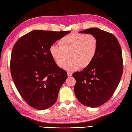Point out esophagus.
Wrapping results in <instances>:
<instances>
[{"label": "esophagus", "mask_w": 132, "mask_h": 132, "mask_svg": "<svg viewBox=\"0 0 132 132\" xmlns=\"http://www.w3.org/2000/svg\"><path fill=\"white\" fill-rule=\"evenodd\" d=\"M72 73L71 72H69V71L68 72V77H71V75H72Z\"/></svg>", "instance_id": "obj_1"}]
</instances>
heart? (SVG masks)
<instances>
[{"mask_svg":"<svg viewBox=\"0 0 132 132\" xmlns=\"http://www.w3.org/2000/svg\"><path fill=\"white\" fill-rule=\"evenodd\" d=\"M59 45L53 44L50 46V55L57 65L74 71L90 65L97 54L99 42L94 35L75 32L64 36L59 41ZM68 54L71 59L64 64Z\"/></svg>","mask_w":132,"mask_h":132,"instance_id":"heart-1","label":"heart"}]
</instances>
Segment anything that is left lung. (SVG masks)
<instances>
[{
  "instance_id": "8db88e82",
  "label": "left lung",
  "mask_w": 132,
  "mask_h": 132,
  "mask_svg": "<svg viewBox=\"0 0 132 132\" xmlns=\"http://www.w3.org/2000/svg\"><path fill=\"white\" fill-rule=\"evenodd\" d=\"M94 35L99 47L92 62L72 74L76 83L74 92L79 102L92 108L107 102L118 86L123 72L121 46L112 33L96 28L80 31Z\"/></svg>"
}]
</instances>
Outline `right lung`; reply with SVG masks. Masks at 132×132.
<instances>
[{"label":"right lung","instance_id":"right-lung-1","mask_svg":"<svg viewBox=\"0 0 132 132\" xmlns=\"http://www.w3.org/2000/svg\"><path fill=\"white\" fill-rule=\"evenodd\" d=\"M70 31L34 30L20 38L10 61L12 78L28 104L39 110L50 108L68 78L50 54V46Z\"/></svg>","mask_w":132,"mask_h":132}]
</instances>
